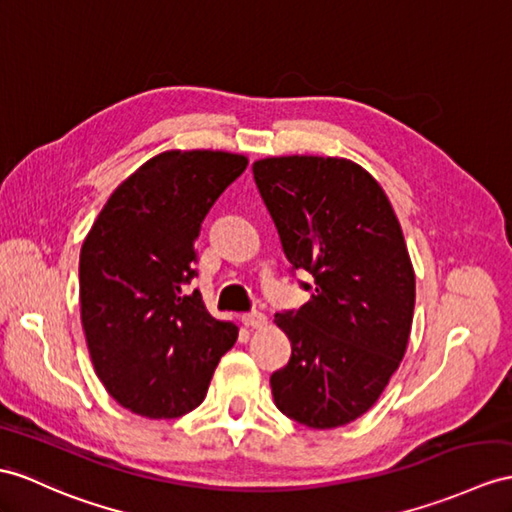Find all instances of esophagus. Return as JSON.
Masks as SVG:
<instances>
[{
	"mask_svg": "<svg viewBox=\"0 0 512 512\" xmlns=\"http://www.w3.org/2000/svg\"><path fill=\"white\" fill-rule=\"evenodd\" d=\"M243 323L247 328H265L267 326V315L249 313V315H243Z\"/></svg>",
	"mask_w": 512,
	"mask_h": 512,
	"instance_id": "34e87169",
	"label": "esophagus"
}]
</instances>
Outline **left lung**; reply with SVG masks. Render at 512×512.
Here are the masks:
<instances>
[{
    "mask_svg": "<svg viewBox=\"0 0 512 512\" xmlns=\"http://www.w3.org/2000/svg\"><path fill=\"white\" fill-rule=\"evenodd\" d=\"M293 269L315 278L297 313H278L291 360L271 376L278 410L308 428L365 415L406 354L415 269L378 180L339 156H269L252 165Z\"/></svg>",
    "mask_w": 512,
    "mask_h": 512,
    "instance_id": "1",
    "label": "left lung"
}]
</instances>
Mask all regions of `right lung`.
Instances as JSON below:
<instances>
[{
  "label": "right lung",
  "mask_w": 512,
  "mask_h": 512,
  "mask_svg": "<svg viewBox=\"0 0 512 512\" xmlns=\"http://www.w3.org/2000/svg\"><path fill=\"white\" fill-rule=\"evenodd\" d=\"M247 156L169 149L108 197L80 249V319L97 378L119 406L173 419L204 402L239 328L208 313L195 276V241Z\"/></svg>",
  "instance_id": "1"
}]
</instances>
